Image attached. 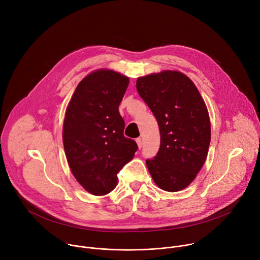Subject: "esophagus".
Wrapping results in <instances>:
<instances>
[{
  "mask_svg": "<svg viewBox=\"0 0 260 260\" xmlns=\"http://www.w3.org/2000/svg\"><path fill=\"white\" fill-rule=\"evenodd\" d=\"M136 142H137V144H138L139 149H141L142 146H143V142H142V139H141V138H138V139H136Z\"/></svg>",
  "mask_w": 260,
  "mask_h": 260,
  "instance_id": "esophagus-1",
  "label": "esophagus"
}]
</instances>
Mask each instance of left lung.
<instances>
[{
  "label": "left lung",
  "mask_w": 260,
  "mask_h": 260,
  "mask_svg": "<svg viewBox=\"0 0 260 260\" xmlns=\"http://www.w3.org/2000/svg\"><path fill=\"white\" fill-rule=\"evenodd\" d=\"M137 90L154 114L159 150L146 165L157 186L184 189L204 166L211 141L206 104L194 83L178 71H162L137 79Z\"/></svg>",
  "instance_id": "obj_1"
}]
</instances>
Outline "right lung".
Listing matches in <instances>:
<instances>
[{"instance_id": "add662e5", "label": "right lung", "mask_w": 260, "mask_h": 260, "mask_svg": "<svg viewBox=\"0 0 260 260\" xmlns=\"http://www.w3.org/2000/svg\"><path fill=\"white\" fill-rule=\"evenodd\" d=\"M129 80L112 70L83 78L68 105L62 142L69 167L81 186L105 196L117 185V174L134 158L137 143L123 135L118 106Z\"/></svg>"}]
</instances>
